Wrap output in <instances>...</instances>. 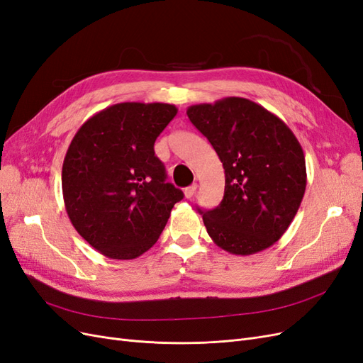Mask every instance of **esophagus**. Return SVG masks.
<instances>
[{
    "label": "esophagus",
    "mask_w": 363,
    "mask_h": 363,
    "mask_svg": "<svg viewBox=\"0 0 363 363\" xmlns=\"http://www.w3.org/2000/svg\"><path fill=\"white\" fill-rule=\"evenodd\" d=\"M196 189H199V184H196V183L191 184V186H189V188H186V189H184V196H186V199H188V200H191V199H192V196L195 195Z\"/></svg>",
    "instance_id": "1"
}]
</instances>
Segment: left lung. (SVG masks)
<instances>
[{
	"instance_id": "8db88e82",
	"label": "left lung",
	"mask_w": 363,
	"mask_h": 363,
	"mask_svg": "<svg viewBox=\"0 0 363 363\" xmlns=\"http://www.w3.org/2000/svg\"><path fill=\"white\" fill-rule=\"evenodd\" d=\"M186 113L212 144L225 174L221 204L212 211L199 208L208 236L238 256L276 244L306 191L298 139L279 116L247 98L195 104Z\"/></svg>"
}]
</instances>
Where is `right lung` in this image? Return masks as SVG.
<instances>
[{"mask_svg":"<svg viewBox=\"0 0 363 363\" xmlns=\"http://www.w3.org/2000/svg\"><path fill=\"white\" fill-rule=\"evenodd\" d=\"M175 115L174 104L119 103L91 116L71 140L62 168L65 208L79 235L108 259L144 255L183 199L155 155Z\"/></svg>","mask_w":363,"mask_h":363,"instance_id":"right-lung-1","label":"right lung"}]
</instances>
